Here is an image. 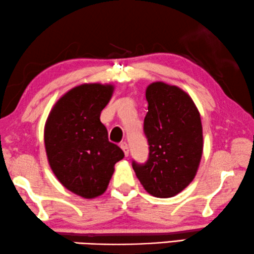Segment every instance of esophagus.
Wrapping results in <instances>:
<instances>
[{
	"instance_id": "34e87169",
	"label": "esophagus",
	"mask_w": 254,
	"mask_h": 254,
	"mask_svg": "<svg viewBox=\"0 0 254 254\" xmlns=\"http://www.w3.org/2000/svg\"><path fill=\"white\" fill-rule=\"evenodd\" d=\"M121 148L123 149V152H124V154H126V156H127L128 155V147H127V144L126 141L124 142H121Z\"/></svg>"
}]
</instances>
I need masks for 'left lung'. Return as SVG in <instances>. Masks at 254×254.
Here are the masks:
<instances>
[{
    "label": "left lung",
    "instance_id": "left-lung-1",
    "mask_svg": "<svg viewBox=\"0 0 254 254\" xmlns=\"http://www.w3.org/2000/svg\"><path fill=\"white\" fill-rule=\"evenodd\" d=\"M144 132L149 146L145 164L132 162L142 187L156 198L174 197L197 175L203 137L200 113L189 93L163 81L146 88Z\"/></svg>",
    "mask_w": 254,
    "mask_h": 254
}]
</instances>
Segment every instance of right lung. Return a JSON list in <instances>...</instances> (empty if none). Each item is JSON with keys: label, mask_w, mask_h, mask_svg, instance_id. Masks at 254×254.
<instances>
[{"label": "right lung", "mask_w": 254, "mask_h": 254, "mask_svg": "<svg viewBox=\"0 0 254 254\" xmlns=\"http://www.w3.org/2000/svg\"><path fill=\"white\" fill-rule=\"evenodd\" d=\"M114 90L113 84L78 85L57 100L45 124L49 167L66 190L85 199L105 193L115 163L124 158L100 121Z\"/></svg>", "instance_id": "1"}]
</instances>
